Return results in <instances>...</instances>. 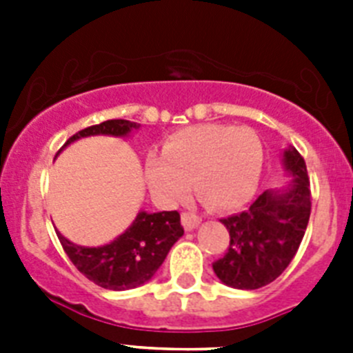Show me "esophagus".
<instances>
[{"label": "esophagus", "instance_id": "1", "mask_svg": "<svg viewBox=\"0 0 353 353\" xmlns=\"http://www.w3.org/2000/svg\"><path fill=\"white\" fill-rule=\"evenodd\" d=\"M201 223V217L191 212H183L182 214V224L185 228V232H192L194 228H198V224Z\"/></svg>", "mask_w": 353, "mask_h": 353}]
</instances>
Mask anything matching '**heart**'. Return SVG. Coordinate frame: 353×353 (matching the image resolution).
<instances>
[{
    "mask_svg": "<svg viewBox=\"0 0 353 353\" xmlns=\"http://www.w3.org/2000/svg\"><path fill=\"white\" fill-rule=\"evenodd\" d=\"M263 170V146L249 127L201 123L173 132L162 155L145 161L148 189L173 207L196 191L215 210H235L254 196Z\"/></svg>",
    "mask_w": 353,
    "mask_h": 353,
    "instance_id": "1",
    "label": "heart"
}]
</instances>
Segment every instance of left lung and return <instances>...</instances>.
Segmentation results:
<instances>
[{"label": "left lung", "instance_id": "obj_1", "mask_svg": "<svg viewBox=\"0 0 353 353\" xmlns=\"http://www.w3.org/2000/svg\"><path fill=\"white\" fill-rule=\"evenodd\" d=\"M290 182L267 189L240 214L221 219L230 232V248L215 261V276L236 290H258L281 276L293 260L311 214V191L305 162L290 146L283 152Z\"/></svg>", "mask_w": 353, "mask_h": 353}]
</instances>
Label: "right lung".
<instances>
[{
  "label": "right lung",
  "mask_w": 353,
  "mask_h": 353,
  "mask_svg": "<svg viewBox=\"0 0 353 353\" xmlns=\"http://www.w3.org/2000/svg\"><path fill=\"white\" fill-rule=\"evenodd\" d=\"M139 127H141L139 123L129 120L102 121L99 125H92L74 134L65 143L63 148L77 139L90 138V136L127 138L132 130H138ZM56 233L67 256L81 274L102 288L121 292V290L138 288L154 277L174 242L183 235V228L176 210L155 212V214L141 210L121 235L111 240L109 244L97 245V248L77 245L65 239L60 232Z\"/></svg>",
  "instance_id": "add662e5"
}]
</instances>
